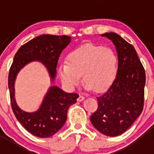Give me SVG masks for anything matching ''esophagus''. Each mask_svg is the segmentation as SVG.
Wrapping results in <instances>:
<instances>
[{"mask_svg":"<svg viewBox=\"0 0 154 154\" xmlns=\"http://www.w3.org/2000/svg\"><path fill=\"white\" fill-rule=\"evenodd\" d=\"M84 99H85V97H84L83 96H79V97L78 98V101L82 102V101H83Z\"/></svg>","mask_w":154,"mask_h":154,"instance_id":"obj_1","label":"esophagus"}]
</instances>
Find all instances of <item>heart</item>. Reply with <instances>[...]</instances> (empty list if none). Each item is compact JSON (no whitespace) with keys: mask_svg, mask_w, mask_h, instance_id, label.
I'll return each mask as SVG.
<instances>
[{"mask_svg":"<svg viewBox=\"0 0 154 154\" xmlns=\"http://www.w3.org/2000/svg\"><path fill=\"white\" fill-rule=\"evenodd\" d=\"M118 72V57L109 47L85 44L71 51L67 62L58 67V74L64 85L73 89L81 82L82 75L85 89L102 92L115 81Z\"/></svg>","mask_w":154,"mask_h":154,"instance_id":"1","label":"heart"}]
</instances>
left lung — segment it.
<instances>
[{
    "mask_svg": "<svg viewBox=\"0 0 154 154\" xmlns=\"http://www.w3.org/2000/svg\"><path fill=\"white\" fill-rule=\"evenodd\" d=\"M111 40L118 57L117 75L106 92L97 97L98 109L90 121L98 131L108 137L125 133L143 109L146 75L135 48L117 34L101 35Z\"/></svg>",
    "mask_w": 154,
    "mask_h": 154,
    "instance_id": "8db88e82",
    "label": "left lung"
}]
</instances>
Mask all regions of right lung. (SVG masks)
<instances>
[{
  "instance_id": "add662e5",
  "label": "right lung",
  "mask_w": 154,
  "mask_h": 154,
  "mask_svg": "<svg viewBox=\"0 0 154 154\" xmlns=\"http://www.w3.org/2000/svg\"><path fill=\"white\" fill-rule=\"evenodd\" d=\"M71 42L66 35H42L23 45L14 55L8 75L11 108L17 120L29 133L41 138L53 136L65 124L69 106L76 103L79 95L67 93L55 85L49 87L40 107L33 112H25L17 106L14 83L21 69L31 62H42L47 69L51 82L56 77L58 58Z\"/></svg>"
}]
</instances>
